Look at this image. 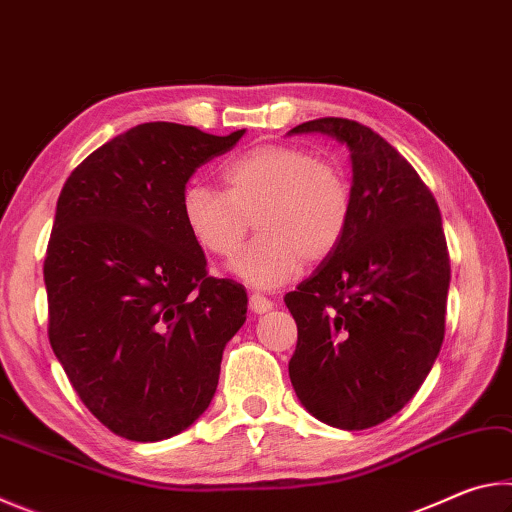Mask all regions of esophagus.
I'll return each mask as SVG.
<instances>
[{
  "mask_svg": "<svg viewBox=\"0 0 512 512\" xmlns=\"http://www.w3.org/2000/svg\"><path fill=\"white\" fill-rule=\"evenodd\" d=\"M273 307V300H268L266 296H262V293H253L250 296V311H255V314H264V311H268Z\"/></svg>",
  "mask_w": 512,
  "mask_h": 512,
  "instance_id": "esophagus-1",
  "label": "esophagus"
}]
</instances>
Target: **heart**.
Segmentation results:
<instances>
[{
    "label": "heart",
    "mask_w": 512,
    "mask_h": 512,
    "mask_svg": "<svg viewBox=\"0 0 512 512\" xmlns=\"http://www.w3.org/2000/svg\"><path fill=\"white\" fill-rule=\"evenodd\" d=\"M219 176L223 192L203 183L185 187L180 216L196 244L221 259L239 253L255 219L259 237L235 262L237 275L255 287H280L305 259L323 262L348 232V180L302 146H253L225 160Z\"/></svg>",
    "instance_id": "1"
}]
</instances>
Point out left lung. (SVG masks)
<instances>
[{
    "label": "left lung",
    "mask_w": 512,
    "mask_h": 512,
    "mask_svg": "<svg viewBox=\"0 0 512 512\" xmlns=\"http://www.w3.org/2000/svg\"><path fill=\"white\" fill-rule=\"evenodd\" d=\"M350 146L345 237L284 302L298 325L289 377L305 409L359 431L404 409L445 339L449 253L440 210L404 155L354 119L320 117L291 133Z\"/></svg>",
    "instance_id": "8db88e82"
}]
</instances>
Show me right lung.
Here are the masks:
<instances>
[{"mask_svg":"<svg viewBox=\"0 0 512 512\" xmlns=\"http://www.w3.org/2000/svg\"><path fill=\"white\" fill-rule=\"evenodd\" d=\"M241 135L140 124L92 151L58 196L49 343L81 402L121 438L155 443L187 429L246 320V289L207 273L180 216L192 173Z\"/></svg>","mask_w":512,"mask_h":512,"instance_id":"obj_1","label":"right lung"}]
</instances>
